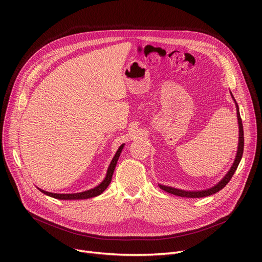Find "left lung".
Wrapping results in <instances>:
<instances>
[{"label":"left lung","instance_id":"8db88e82","mask_svg":"<svg viewBox=\"0 0 262 262\" xmlns=\"http://www.w3.org/2000/svg\"><path fill=\"white\" fill-rule=\"evenodd\" d=\"M231 98L236 104V110H237V119H238V126H239V141H238V149H237V154H236V158L233 160V163L231 168L229 169V171L226 173V175L215 186L206 189V190H199V191H187V190H182V189H177V188H173V187H169V186H164V185H160L158 184V186L160 187V189H162L163 191L168 192V193L177 195V196H182V198H191V199H199V198H205V196H209L212 195L216 192H219L220 190H222L230 181V178L232 177V175L235 174L239 163L241 161L242 155H243V147H244V136H243V125H242V120L240 117V112H239V106L233 98L232 93L230 92Z\"/></svg>","mask_w":262,"mask_h":262}]
</instances>
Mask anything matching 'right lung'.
<instances>
[{"instance_id":"right-lung-1","label":"right lung","mask_w":262,"mask_h":262,"mask_svg":"<svg viewBox=\"0 0 262 262\" xmlns=\"http://www.w3.org/2000/svg\"><path fill=\"white\" fill-rule=\"evenodd\" d=\"M124 145H125V144L123 143L118 148L117 153L115 154L112 162H110V164H109L104 181L100 185L96 186V187H94L92 189H89V190H86V191L78 192V193H53V192H48V191H45V190L40 189V188H38V189L41 192H42V193H45V194H47V195H49L51 198L57 199V200H87V199H91V198H95V196L100 195L101 193H103V192L105 191V189L109 186L110 182H112V177H113L115 168L117 166L118 159H119V157L121 155V152H122Z\"/></svg>"}]
</instances>
